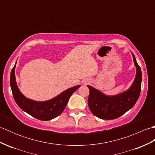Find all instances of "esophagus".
<instances>
[{
	"label": "esophagus",
	"mask_w": 155,
	"mask_h": 155,
	"mask_svg": "<svg viewBox=\"0 0 155 155\" xmlns=\"http://www.w3.org/2000/svg\"><path fill=\"white\" fill-rule=\"evenodd\" d=\"M87 83H89V81H87V82H86Z\"/></svg>",
	"instance_id": "34e87169"
}]
</instances>
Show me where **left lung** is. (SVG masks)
<instances>
[{
    "mask_svg": "<svg viewBox=\"0 0 155 155\" xmlns=\"http://www.w3.org/2000/svg\"><path fill=\"white\" fill-rule=\"evenodd\" d=\"M131 53L137 72L133 83L128 90L117 95L108 96L87 85L90 90L88 98V107L92 113L98 118L104 120L115 119L127 113L137 103L140 93L142 72L134 54Z\"/></svg>",
    "mask_w": 155,
    "mask_h": 155,
    "instance_id": "left-lung-1",
    "label": "left lung"
}]
</instances>
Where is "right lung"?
<instances>
[{
  "label": "right lung",
  "mask_w": 155,
  "mask_h": 155,
  "mask_svg": "<svg viewBox=\"0 0 155 155\" xmlns=\"http://www.w3.org/2000/svg\"><path fill=\"white\" fill-rule=\"evenodd\" d=\"M16 64V61L12 69L10 77V85L13 97L16 104L22 110L38 120H50L60 115L67 106L72 93L81 87V85H77L69 88L50 100L46 101H33L24 96L16 84L15 72Z\"/></svg>",
  "instance_id": "obj_1"
}]
</instances>
